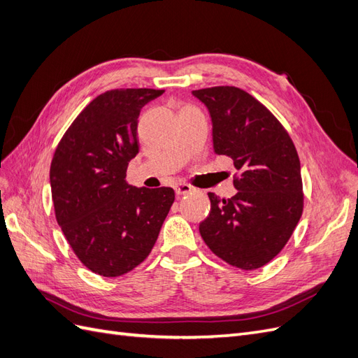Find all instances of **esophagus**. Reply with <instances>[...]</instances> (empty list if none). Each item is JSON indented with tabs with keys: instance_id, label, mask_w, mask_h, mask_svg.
I'll use <instances>...</instances> for the list:
<instances>
[{
	"instance_id": "esophagus-1",
	"label": "esophagus",
	"mask_w": 358,
	"mask_h": 358,
	"mask_svg": "<svg viewBox=\"0 0 358 358\" xmlns=\"http://www.w3.org/2000/svg\"><path fill=\"white\" fill-rule=\"evenodd\" d=\"M175 191L178 196H183V194H188V192L194 191V188L191 185H188V183H178V185L175 187Z\"/></svg>"
}]
</instances>
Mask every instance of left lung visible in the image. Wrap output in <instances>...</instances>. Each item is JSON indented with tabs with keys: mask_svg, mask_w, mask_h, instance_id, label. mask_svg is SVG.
I'll use <instances>...</instances> for the list:
<instances>
[{
	"mask_svg": "<svg viewBox=\"0 0 358 358\" xmlns=\"http://www.w3.org/2000/svg\"><path fill=\"white\" fill-rule=\"evenodd\" d=\"M212 119L213 152L239 171L231 199L209 192L210 212L200 234L229 264L255 270L273 259L303 212L301 171L291 137L266 107L236 86L192 91Z\"/></svg>",
	"mask_w": 358,
	"mask_h": 358,
	"instance_id": "1",
	"label": "left lung"
}]
</instances>
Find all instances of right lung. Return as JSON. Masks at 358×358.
I'll return each mask as SVG.
<instances>
[{"label": "right lung", "mask_w": 358, "mask_h": 358, "mask_svg": "<svg viewBox=\"0 0 358 358\" xmlns=\"http://www.w3.org/2000/svg\"><path fill=\"white\" fill-rule=\"evenodd\" d=\"M162 90H112L94 99L64 134L50 164L58 225L94 273L121 276L152 251L175 201L167 187L125 180L138 154L137 119Z\"/></svg>", "instance_id": "right-lung-1"}]
</instances>
